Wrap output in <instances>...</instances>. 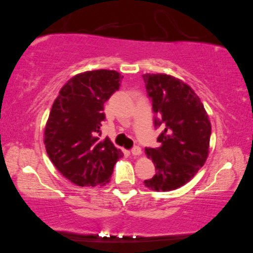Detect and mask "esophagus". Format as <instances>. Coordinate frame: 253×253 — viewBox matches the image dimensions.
I'll return each mask as SVG.
<instances>
[{"mask_svg":"<svg viewBox=\"0 0 253 253\" xmlns=\"http://www.w3.org/2000/svg\"><path fill=\"white\" fill-rule=\"evenodd\" d=\"M131 154L133 155V156H139V155L142 154L141 148L139 146H134L132 150H131Z\"/></svg>","mask_w":253,"mask_h":253,"instance_id":"obj_1","label":"esophagus"}]
</instances>
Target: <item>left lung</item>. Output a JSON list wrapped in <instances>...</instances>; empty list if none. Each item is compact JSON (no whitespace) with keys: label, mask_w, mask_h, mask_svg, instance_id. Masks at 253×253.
Masks as SVG:
<instances>
[{"label":"left lung","mask_w":253,"mask_h":253,"mask_svg":"<svg viewBox=\"0 0 253 253\" xmlns=\"http://www.w3.org/2000/svg\"><path fill=\"white\" fill-rule=\"evenodd\" d=\"M142 77L157 115L155 126L164 128L157 138L159 146L145 148L156 174L144 184L155 191L175 190L204 166L210 150L211 122L202 101L188 84L165 74Z\"/></svg>","instance_id":"8db88e82"}]
</instances>
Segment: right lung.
<instances>
[{
  "instance_id": "1",
  "label": "right lung",
  "mask_w": 253,
  "mask_h": 253,
  "mask_svg": "<svg viewBox=\"0 0 253 253\" xmlns=\"http://www.w3.org/2000/svg\"><path fill=\"white\" fill-rule=\"evenodd\" d=\"M123 76L98 69L78 74L61 88L44 128L50 160L64 177L80 187L105 186L123 153L108 137L100 140L103 103L120 88Z\"/></svg>"
}]
</instances>
